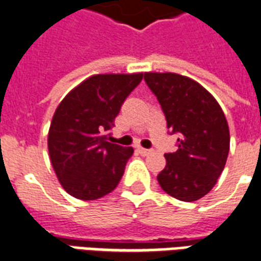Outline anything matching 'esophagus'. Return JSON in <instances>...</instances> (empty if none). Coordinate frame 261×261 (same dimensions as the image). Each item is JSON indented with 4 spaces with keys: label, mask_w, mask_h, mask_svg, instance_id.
Instances as JSON below:
<instances>
[{
    "label": "esophagus",
    "mask_w": 261,
    "mask_h": 261,
    "mask_svg": "<svg viewBox=\"0 0 261 261\" xmlns=\"http://www.w3.org/2000/svg\"><path fill=\"white\" fill-rule=\"evenodd\" d=\"M138 152L142 154V156H148L152 153V150H149V149H145V148H138Z\"/></svg>",
    "instance_id": "esophagus-1"
}]
</instances>
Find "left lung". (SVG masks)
<instances>
[{"label": "left lung", "instance_id": "obj_1", "mask_svg": "<svg viewBox=\"0 0 261 261\" xmlns=\"http://www.w3.org/2000/svg\"><path fill=\"white\" fill-rule=\"evenodd\" d=\"M144 79L162 105L167 127L180 135L178 150L166 154L159 185L180 201L200 200L216 185L230 150L223 111L205 87L188 76L145 72Z\"/></svg>", "mask_w": 261, "mask_h": 261}]
</instances>
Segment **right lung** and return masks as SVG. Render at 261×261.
Returning a JSON list of instances; mask_svg holds the SVG:
<instances>
[{
  "label": "right lung",
  "instance_id": "1",
  "mask_svg": "<svg viewBox=\"0 0 261 261\" xmlns=\"http://www.w3.org/2000/svg\"><path fill=\"white\" fill-rule=\"evenodd\" d=\"M144 73H98L65 95L51 119L47 149L65 192L77 200H97L120 182L134 149L108 142L124 99Z\"/></svg>",
  "mask_w": 261,
  "mask_h": 261
}]
</instances>
